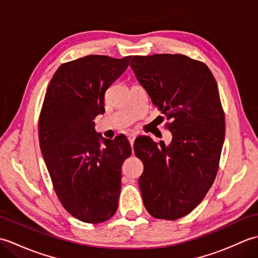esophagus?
I'll return each instance as SVG.
<instances>
[{"label": "esophagus", "instance_id": "esophagus-1", "mask_svg": "<svg viewBox=\"0 0 258 258\" xmlns=\"http://www.w3.org/2000/svg\"><path fill=\"white\" fill-rule=\"evenodd\" d=\"M135 139H136V135L135 134H130L128 135V141H130V143H131V146H132V149H133Z\"/></svg>", "mask_w": 258, "mask_h": 258}]
</instances>
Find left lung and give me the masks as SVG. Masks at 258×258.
Returning <instances> with one entry per match:
<instances>
[{"label":"left lung","mask_w":258,"mask_h":258,"mask_svg":"<svg viewBox=\"0 0 258 258\" xmlns=\"http://www.w3.org/2000/svg\"><path fill=\"white\" fill-rule=\"evenodd\" d=\"M130 67L152 103L172 119V142L135 141L144 164L139 185L152 216L175 221L204 199L216 177L225 117L216 81L204 63L182 54L133 56Z\"/></svg>","instance_id":"left-lung-1"}]
</instances>
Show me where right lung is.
I'll return each instance as SVG.
<instances>
[{"label": "right lung", "mask_w": 258, "mask_h": 258, "mask_svg": "<svg viewBox=\"0 0 258 258\" xmlns=\"http://www.w3.org/2000/svg\"><path fill=\"white\" fill-rule=\"evenodd\" d=\"M131 57L87 55L62 64L43 102L38 122L43 158L62 205L84 223L105 222L118 206L122 164L132 149L124 135L102 138L94 118L105 112L104 94Z\"/></svg>", "instance_id": "add662e5"}]
</instances>
